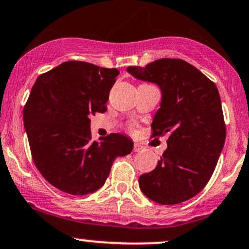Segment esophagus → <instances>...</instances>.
<instances>
[{"label":"esophagus","instance_id":"obj_1","mask_svg":"<svg viewBox=\"0 0 249 249\" xmlns=\"http://www.w3.org/2000/svg\"><path fill=\"white\" fill-rule=\"evenodd\" d=\"M143 149V147L142 145H139V143H134V146H133V151L134 152H142Z\"/></svg>","mask_w":249,"mask_h":249}]
</instances>
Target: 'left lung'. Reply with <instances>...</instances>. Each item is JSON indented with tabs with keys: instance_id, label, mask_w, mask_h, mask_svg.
<instances>
[{
	"instance_id": "1",
	"label": "left lung",
	"mask_w": 249,
	"mask_h": 249,
	"mask_svg": "<svg viewBox=\"0 0 249 249\" xmlns=\"http://www.w3.org/2000/svg\"><path fill=\"white\" fill-rule=\"evenodd\" d=\"M126 71L160 88V107L152 123L153 136L170 133L155 169L139 178L140 190L162 205L193 198L210 179L225 143L217 87L181 59H159L146 67Z\"/></svg>"
}]
</instances>
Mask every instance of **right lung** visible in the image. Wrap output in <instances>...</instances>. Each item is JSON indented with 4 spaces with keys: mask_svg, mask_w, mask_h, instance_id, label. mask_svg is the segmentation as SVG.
Instances as JSON below:
<instances>
[{
    "mask_svg": "<svg viewBox=\"0 0 249 249\" xmlns=\"http://www.w3.org/2000/svg\"><path fill=\"white\" fill-rule=\"evenodd\" d=\"M119 71L66 61L36 80L23 121L35 164L66 194L95 193L106 183L113 161L133 149L127 136L111 133L92 142L90 117L107 111Z\"/></svg>",
    "mask_w": 249,
    "mask_h": 249,
    "instance_id": "1",
    "label": "right lung"
}]
</instances>
